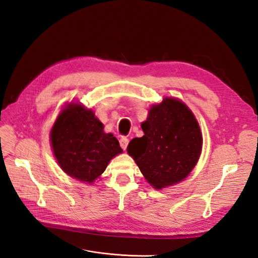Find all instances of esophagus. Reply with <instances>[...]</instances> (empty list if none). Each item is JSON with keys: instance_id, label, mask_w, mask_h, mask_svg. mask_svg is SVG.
<instances>
[{"instance_id": "1", "label": "esophagus", "mask_w": 258, "mask_h": 258, "mask_svg": "<svg viewBox=\"0 0 258 258\" xmlns=\"http://www.w3.org/2000/svg\"><path fill=\"white\" fill-rule=\"evenodd\" d=\"M119 144H120L122 150H126L128 144H129V139H128L127 137H121V138L119 139Z\"/></svg>"}]
</instances>
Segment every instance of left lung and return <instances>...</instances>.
Returning a JSON list of instances; mask_svg holds the SVG:
<instances>
[{
	"label": "left lung",
	"mask_w": 258,
	"mask_h": 258,
	"mask_svg": "<svg viewBox=\"0 0 258 258\" xmlns=\"http://www.w3.org/2000/svg\"><path fill=\"white\" fill-rule=\"evenodd\" d=\"M144 136L128 145L142 174L154 188L176 184L196 166L202 148L199 124L191 111L176 99L154 105L142 123Z\"/></svg>",
	"instance_id": "obj_1"
}]
</instances>
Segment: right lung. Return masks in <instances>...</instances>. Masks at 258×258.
Returning a JSON list of instances; mask_svg holds the SVG:
<instances>
[{"instance_id":"add662e5","label":"right lung","mask_w":258,"mask_h":258,"mask_svg":"<svg viewBox=\"0 0 258 258\" xmlns=\"http://www.w3.org/2000/svg\"><path fill=\"white\" fill-rule=\"evenodd\" d=\"M91 110L70 104L58 116L50 131L53 155L62 170L82 182L92 183L107 163L122 150Z\"/></svg>"}]
</instances>
